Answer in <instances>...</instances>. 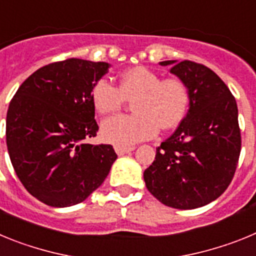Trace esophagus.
Segmentation results:
<instances>
[{
  "label": "esophagus",
  "mask_w": 256,
  "mask_h": 256,
  "mask_svg": "<svg viewBox=\"0 0 256 256\" xmlns=\"http://www.w3.org/2000/svg\"><path fill=\"white\" fill-rule=\"evenodd\" d=\"M114 148L118 155H124V154H128L134 150V146H120V144H115Z\"/></svg>",
  "instance_id": "esophagus-1"
}]
</instances>
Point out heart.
<instances>
[{
  "mask_svg": "<svg viewBox=\"0 0 256 256\" xmlns=\"http://www.w3.org/2000/svg\"><path fill=\"white\" fill-rule=\"evenodd\" d=\"M188 86L178 76H162L144 66L126 70L119 76V86L98 79L91 90V100L98 114L120 110L126 100H132L136 114L118 115L105 119L101 136L108 142L126 146L152 137L156 130L177 126L190 105Z\"/></svg>",
  "mask_w": 256,
  "mask_h": 256,
  "instance_id": "1",
  "label": "heart"
}]
</instances>
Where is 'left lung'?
Wrapping results in <instances>:
<instances>
[{
  "instance_id": "8db88e82",
  "label": "left lung",
  "mask_w": 256,
  "mask_h": 256,
  "mask_svg": "<svg viewBox=\"0 0 256 256\" xmlns=\"http://www.w3.org/2000/svg\"><path fill=\"white\" fill-rule=\"evenodd\" d=\"M190 90L188 112L156 148L144 173L151 195L174 209H196L218 198L234 178L241 152L238 110L230 88L194 61H162Z\"/></svg>"
}]
</instances>
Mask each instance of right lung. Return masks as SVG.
<instances>
[{"mask_svg": "<svg viewBox=\"0 0 256 256\" xmlns=\"http://www.w3.org/2000/svg\"><path fill=\"white\" fill-rule=\"evenodd\" d=\"M108 62L66 58L22 82L6 116V144L18 178L46 205L79 204L102 184L116 160L112 144H86L98 130L91 90Z\"/></svg>", "mask_w": 256, "mask_h": 256, "instance_id": "1", "label": "right lung"}]
</instances>
